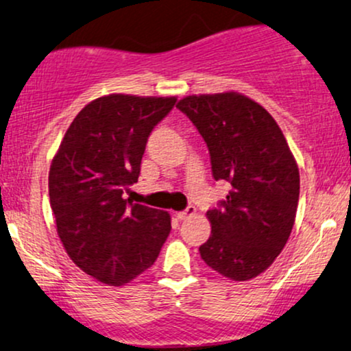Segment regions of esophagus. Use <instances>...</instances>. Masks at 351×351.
<instances>
[{
	"instance_id": "34e87169",
	"label": "esophagus",
	"mask_w": 351,
	"mask_h": 351,
	"mask_svg": "<svg viewBox=\"0 0 351 351\" xmlns=\"http://www.w3.org/2000/svg\"><path fill=\"white\" fill-rule=\"evenodd\" d=\"M195 213H196V208L195 206H188L186 209H184V211L176 213V217H178L180 221H183V219H186V217L195 215Z\"/></svg>"
}]
</instances>
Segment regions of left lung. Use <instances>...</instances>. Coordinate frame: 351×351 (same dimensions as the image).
Returning <instances> with one entry per match:
<instances>
[{
	"label": "left lung",
	"mask_w": 351,
	"mask_h": 351,
	"mask_svg": "<svg viewBox=\"0 0 351 351\" xmlns=\"http://www.w3.org/2000/svg\"><path fill=\"white\" fill-rule=\"evenodd\" d=\"M176 107L206 142L215 180L231 186L206 213L211 236L199 245L201 259L228 279H252L292 232L300 193L295 158L272 115L245 95H188Z\"/></svg>",
	"instance_id": "8db88e82"
}]
</instances>
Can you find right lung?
<instances>
[{"mask_svg":"<svg viewBox=\"0 0 351 351\" xmlns=\"http://www.w3.org/2000/svg\"><path fill=\"white\" fill-rule=\"evenodd\" d=\"M175 104L123 94L92 100L52 160L58 234L74 264L104 284L119 287L152 267L171 231L167 211L132 204L123 191L138 181L148 136Z\"/></svg>","mask_w":351,"mask_h":351,"instance_id":"add662e5","label":"right lung"}]
</instances>
